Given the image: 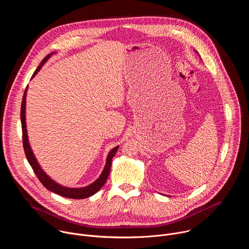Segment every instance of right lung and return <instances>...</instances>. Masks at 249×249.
I'll use <instances>...</instances> for the list:
<instances>
[{
  "instance_id": "right-lung-1",
  "label": "right lung",
  "mask_w": 249,
  "mask_h": 249,
  "mask_svg": "<svg viewBox=\"0 0 249 249\" xmlns=\"http://www.w3.org/2000/svg\"><path fill=\"white\" fill-rule=\"evenodd\" d=\"M48 54L40 63V65L38 66V68L35 71L34 74L32 75V78L37 74L38 71L40 70V68L43 66V64L49 59V57L52 55ZM26 91H27V87L24 90L23 96H22V101H21V108H20V120H21V129H22V145H23V150H24V154L25 157L29 162V164L31 165L35 175L37 176V178L39 179V181L43 184V186L48 189L49 191H52L60 196L66 197V198H71V199H85L88 197L92 196L93 194H95L102 186L103 184L106 182V179L109 175L110 172V168H111V162H112V159L115 156L119 146L115 147L114 149H112L107 157V160H106V164L105 167L102 171V173L100 174V176L98 177V179H96L93 183H91L90 185L87 186V187H83V188H68V187H63L59 184H57L55 181H53L50 177H48V175L41 169V167L39 166L36 159H35L31 148L29 146L28 143V139H27V132H26V125H25V97H26Z\"/></svg>"
}]
</instances>
